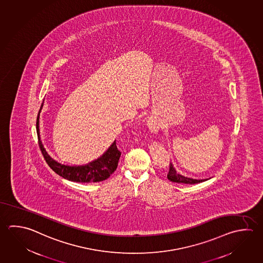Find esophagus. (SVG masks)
<instances>
[{"label":"esophagus","mask_w":263,"mask_h":263,"mask_svg":"<svg viewBox=\"0 0 263 263\" xmlns=\"http://www.w3.org/2000/svg\"><path fill=\"white\" fill-rule=\"evenodd\" d=\"M147 127H148L149 130L153 134L158 133V129H159V124L158 123V121L155 120L154 118H150L147 120Z\"/></svg>","instance_id":"esophagus-1"}]
</instances>
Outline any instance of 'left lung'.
<instances>
[{
  "instance_id": "obj_1",
  "label": "left lung",
  "mask_w": 263,
  "mask_h": 263,
  "mask_svg": "<svg viewBox=\"0 0 263 263\" xmlns=\"http://www.w3.org/2000/svg\"><path fill=\"white\" fill-rule=\"evenodd\" d=\"M167 179H168L171 182H178V183H190V184H194V183H198V182L208 181V179L196 180V179H193V178H188V177L183 176L182 174H180V173L177 172L176 168L173 167L172 163L170 165V172H168V174H167Z\"/></svg>"
}]
</instances>
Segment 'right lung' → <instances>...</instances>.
<instances>
[{"instance_id":"obj_1","label":"right lung","mask_w":263,"mask_h":263,"mask_svg":"<svg viewBox=\"0 0 263 263\" xmlns=\"http://www.w3.org/2000/svg\"><path fill=\"white\" fill-rule=\"evenodd\" d=\"M43 102L39 111L36 122V129L38 134L39 145L43 153V158L48 164V166L58 173L59 176L67 179L68 181L76 182H97L104 181L116 171L118 163L120 160V151L117 148L116 140L110 145L108 149L101 157L87 163L85 165L80 166H68L65 164L58 162L50 157L46 149L43 146L40 134V114L43 109Z\"/></svg>"}]
</instances>
